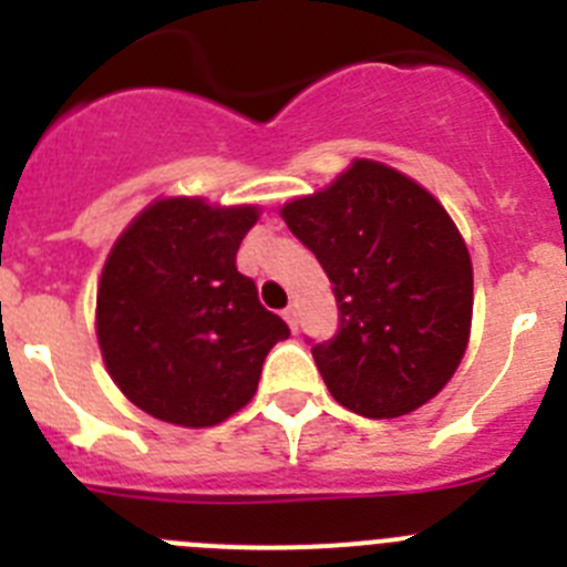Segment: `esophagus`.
I'll return each mask as SVG.
<instances>
[{
  "label": "esophagus",
  "instance_id": "34e87169",
  "mask_svg": "<svg viewBox=\"0 0 567 567\" xmlns=\"http://www.w3.org/2000/svg\"><path fill=\"white\" fill-rule=\"evenodd\" d=\"M284 320H287L292 332H298V309H295V307L284 309Z\"/></svg>",
  "mask_w": 567,
  "mask_h": 567
}]
</instances>
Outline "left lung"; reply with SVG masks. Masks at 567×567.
<instances>
[{"instance_id": "1", "label": "left lung", "mask_w": 567, "mask_h": 567, "mask_svg": "<svg viewBox=\"0 0 567 567\" xmlns=\"http://www.w3.org/2000/svg\"><path fill=\"white\" fill-rule=\"evenodd\" d=\"M280 218L332 280L340 327L312 346L332 398L360 417H403L457 372L474 272L452 215L429 189L369 158Z\"/></svg>"}]
</instances>
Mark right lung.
Here are the masks:
<instances>
[{
	"instance_id": "add662e5",
	"label": "right lung",
	"mask_w": 567,
	"mask_h": 567,
	"mask_svg": "<svg viewBox=\"0 0 567 567\" xmlns=\"http://www.w3.org/2000/svg\"><path fill=\"white\" fill-rule=\"evenodd\" d=\"M252 204L158 198L104 260L96 334L113 383L142 412L184 429L218 425L255 398L260 365L289 327L235 267Z\"/></svg>"
}]
</instances>
